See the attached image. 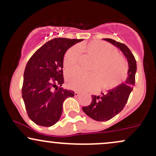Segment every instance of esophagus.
Listing matches in <instances>:
<instances>
[{
	"label": "esophagus",
	"mask_w": 156,
	"mask_h": 156,
	"mask_svg": "<svg viewBox=\"0 0 156 156\" xmlns=\"http://www.w3.org/2000/svg\"><path fill=\"white\" fill-rule=\"evenodd\" d=\"M75 94V96H76V97H78L80 94V93L78 92H75V94Z\"/></svg>",
	"instance_id": "34e87169"
}]
</instances>
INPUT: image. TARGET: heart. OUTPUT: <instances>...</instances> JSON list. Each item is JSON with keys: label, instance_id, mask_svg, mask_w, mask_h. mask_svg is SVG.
Masks as SVG:
<instances>
[{"label": "heart", "instance_id": "heart-1", "mask_svg": "<svg viewBox=\"0 0 156 156\" xmlns=\"http://www.w3.org/2000/svg\"><path fill=\"white\" fill-rule=\"evenodd\" d=\"M80 49H87L98 59L96 69L99 73H85L78 69H73L67 73L68 87L78 91L91 90L99 86L102 80V87L112 89L125 79L127 67L124 58L117 54L112 45L103 41H92L78 47H73L66 53L64 65L66 68L74 67L78 61Z\"/></svg>", "mask_w": 156, "mask_h": 156}]
</instances>
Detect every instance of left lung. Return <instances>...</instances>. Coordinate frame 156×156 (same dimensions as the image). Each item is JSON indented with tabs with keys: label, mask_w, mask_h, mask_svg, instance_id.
I'll list each match as a JSON object with an SVG mask.
<instances>
[{
	"label": "left lung",
	"mask_w": 156,
	"mask_h": 156,
	"mask_svg": "<svg viewBox=\"0 0 156 156\" xmlns=\"http://www.w3.org/2000/svg\"><path fill=\"white\" fill-rule=\"evenodd\" d=\"M121 51L128 61V76L125 83L107 90L101 95H92V103L82 108L83 112L96 121H107L119 114L128 101L135 84L136 62L133 53L125 44L112 39H103Z\"/></svg>",
	"instance_id": "left-lung-1"
}]
</instances>
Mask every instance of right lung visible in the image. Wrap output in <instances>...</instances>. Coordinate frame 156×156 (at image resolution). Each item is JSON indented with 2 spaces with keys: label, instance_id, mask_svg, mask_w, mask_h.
<instances>
[{
  "label": "right lung",
  "instance_id": "obj_1",
  "mask_svg": "<svg viewBox=\"0 0 156 156\" xmlns=\"http://www.w3.org/2000/svg\"><path fill=\"white\" fill-rule=\"evenodd\" d=\"M83 40L53 39L28 60L23 76L22 97L28 117L37 125L50 127L55 124L62 114L64 101L75 95L73 91L62 87L64 57L69 48Z\"/></svg>",
  "mask_w": 156,
  "mask_h": 156
}]
</instances>
